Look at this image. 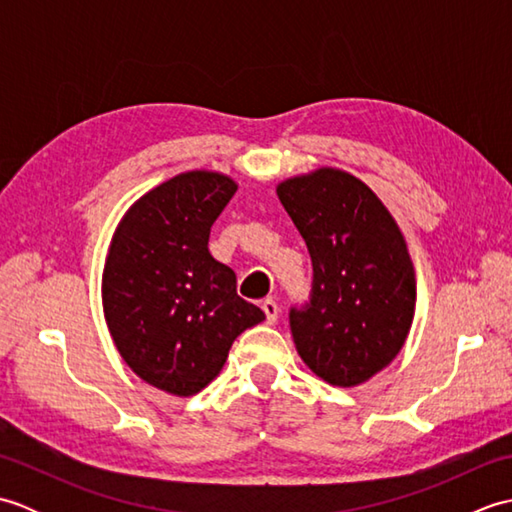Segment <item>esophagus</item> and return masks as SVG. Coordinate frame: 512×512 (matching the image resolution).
Returning <instances> with one entry per match:
<instances>
[{"label":"esophagus","instance_id":"obj_1","mask_svg":"<svg viewBox=\"0 0 512 512\" xmlns=\"http://www.w3.org/2000/svg\"><path fill=\"white\" fill-rule=\"evenodd\" d=\"M262 310H264V314H266V321L273 325L275 321H277V317H279V306L277 303L273 301V299H266L264 303H262Z\"/></svg>","mask_w":512,"mask_h":512}]
</instances>
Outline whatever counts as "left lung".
Segmentation results:
<instances>
[{"label": "left lung", "mask_w": 512, "mask_h": 512, "mask_svg": "<svg viewBox=\"0 0 512 512\" xmlns=\"http://www.w3.org/2000/svg\"><path fill=\"white\" fill-rule=\"evenodd\" d=\"M306 239L312 299L290 310L297 352L312 374L356 387L394 361L416 312V270L394 215L352 173L321 167L277 184Z\"/></svg>", "instance_id": "left-lung-1"}]
</instances>
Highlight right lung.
<instances>
[{
  "label": "right lung",
  "instance_id": "obj_1",
  "mask_svg": "<svg viewBox=\"0 0 512 512\" xmlns=\"http://www.w3.org/2000/svg\"><path fill=\"white\" fill-rule=\"evenodd\" d=\"M235 191L220 171L178 173L129 206L107 250V330L127 367L171 396L202 391L237 336L266 319L209 253L211 226Z\"/></svg>",
  "mask_w": 512,
  "mask_h": 512
}]
</instances>
